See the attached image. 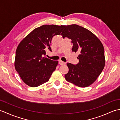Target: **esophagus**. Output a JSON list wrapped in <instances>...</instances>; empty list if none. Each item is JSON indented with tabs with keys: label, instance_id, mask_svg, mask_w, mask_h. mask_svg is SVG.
<instances>
[{
	"label": "esophagus",
	"instance_id": "obj_1",
	"mask_svg": "<svg viewBox=\"0 0 120 120\" xmlns=\"http://www.w3.org/2000/svg\"><path fill=\"white\" fill-rule=\"evenodd\" d=\"M59 64L60 65H65L66 64V63L62 61H61V60H59Z\"/></svg>",
	"mask_w": 120,
	"mask_h": 120
}]
</instances>
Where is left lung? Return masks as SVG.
<instances>
[{
    "mask_svg": "<svg viewBox=\"0 0 120 120\" xmlns=\"http://www.w3.org/2000/svg\"><path fill=\"white\" fill-rule=\"evenodd\" d=\"M61 35L68 38L73 44L72 52L78 51L79 62L74 65L68 63V72L65 75L68 82L79 87L90 86L103 70L105 64L102 43L89 30L76 24L64 26Z\"/></svg>",
    "mask_w": 120,
    "mask_h": 120,
    "instance_id": "obj_1",
    "label": "left lung"
}]
</instances>
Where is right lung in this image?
Wrapping results in <instances>:
<instances>
[{
  "label": "right lung",
  "mask_w": 120,
  "mask_h": 120,
  "mask_svg": "<svg viewBox=\"0 0 120 120\" xmlns=\"http://www.w3.org/2000/svg\"><path fill=\"white\" fill-rule=\"evenodd\" d=\"M64 26L44 25L34 29L19 43L16 50L15 68L24 82L37 87L49 80L58 64L43 56L47 49L52 52L50 43L59 35Z\"/></svg>",
  "instance_id": "right-lung-1"
}]
</instances>
